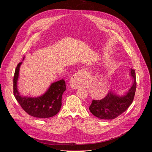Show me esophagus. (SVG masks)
Returning <instances> with one entry per match:
<instances>
[{"label":"esophagus","mask_w":152,"mask_h":152,"mask_svg":"<svg viewBox=\"0 0 152 152\" xmlns=\"http://www.w3.org/2000/svg\"><path fill=\"white\" fill-rule=\"evenodd\" d=\"M84 69H80L72 76L70 83L71 86L73 88H77L79 84L81 83L83 80V75L84 74Z\"/></svg>","instance_id":"esophagus-1"}]
</instances>
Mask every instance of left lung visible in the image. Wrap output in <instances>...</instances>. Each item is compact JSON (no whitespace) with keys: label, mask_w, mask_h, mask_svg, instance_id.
Segmentation results:
<instances>
[{"label":"left lung","mask_w":152,"mask_h":152,"mask_svg":"<svg viewBox=\"0 0 152 152\" xmlns=\"http://www.w3.org/2000/svg\"><path fill=\"white\" fill-rule=\"evenodd\" d=\"M130 73L134 81L126 95L119 96L112 91H110L103 99L92 100L89 110L93 115L100 119H113L121 115L128 108L133 102L137 86L135 70L131 69Z\"/></svg>","instance_id":"8db88e82"}]
</instances>
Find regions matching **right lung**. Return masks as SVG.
Instances as JSON below:
<instances>
[{
	"mask_svg": "<svg viewBox=\"0 0 152 152\" xmlns=\"http://www.w3.org/2000/svg\"><path fill=\"white\" fill-rule=\"evenodd\" d=\"M21 63L18 64L13 77V94L16 100L28 115L33 117L47 118L57 115L61 107L62 95L66 90L65 81L61 79L52 83L49 89L41 97H23L17 90V85Z\"/></svg>",
	"mask_w": 152,
	"mask_h": 152,
	"instance_id": "add662e5",
	"label": "right lung"
}]
</instances>
